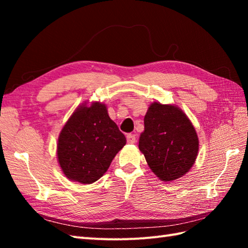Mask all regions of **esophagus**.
Instances as JSON below:
<instances>
[{
	"label": "esophagus",
	"instance_id": "esophagus-1",
	"mask_svg": "<svg viewBox=\"0 0 248 248\" xmlns=\"http://www.w3.org/2000/svg\"><path fill=\"white\" fill-rule=\"evenodd\" d=\"M127 141L129 144H134L136 141V138L134 134H128L127 135Z\"/></svg>",
	"mask_w": 248,
	"mask_h": 248
}]
</instances>
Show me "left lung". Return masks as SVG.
<instances>
[{
	"instance_id": "8db88e82",
	"label": "left lung",
	"mask_w": 248,
	"mask_h": 248,
	"mask_svg": "<svg viewBox=\"0 0 248 248\" xmlns=\"http://www.w3.org/2000/svg\"><path fill=\"white\" fill-rule=\"evenodd\" d=\"M139 147L151 170L162 181H172L191 170L198 152L193 124L180 108L155 102L147 110Z\"/></svg>"
}]
</instances>
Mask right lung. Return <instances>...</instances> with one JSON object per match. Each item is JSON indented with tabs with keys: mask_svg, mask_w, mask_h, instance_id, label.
Wrapping results in <instances>:
<instances>
[{
	"mask_svg": "<svg viewBox=\"0 0 248 248\" xmlns=\"http://www.w3.org/2000/svg\"><path fill=\"white\" fill-rule=\"evenodd\" d=\"M125 141L104 104L94 102L89 108L82 105L60 134L57 157L62 170L73 181L84 184L97 181Z\"/></svg>",
	"mask_w": 248,
	"mask_h": 248,
	"instance_id": "add662e5",
	"label": "right lung"
}]
</instances>
